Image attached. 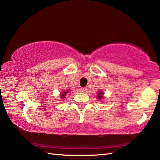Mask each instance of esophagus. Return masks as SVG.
I'll list each match as a JSON object with an SVG mask.
<instances>
[{"mask_svg": "<svg viewBox=\"0 0 160 160\" xmlns=\"http://www.w3.org/2000/svg\"><path fill=\"white\" fill-rule=\"evenodd\" d=\"M80 92H83V93H85L87 91H88V89H87L86 88H80Z\"/></svg>", "mask_w": 160, "mask_h": 160, "instance_id": "esophagus-1", "label": "esophagus"}]
</instances>
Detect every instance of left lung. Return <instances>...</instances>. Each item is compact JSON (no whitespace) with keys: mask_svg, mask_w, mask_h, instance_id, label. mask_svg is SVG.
<instances>
[{"mask_svg":"<svg viewBox=\"0 0 160 160\" xmlns=\"http://www.w3.org/2000/svg\"><path fill=\"white\" fill-rule=\"evenodd\" d=\"M103 93L102 92L98 91V95H97V98H98V99H101V98H103Z\"/></svg>","mask_w":160,"mask_h":160,"instance_id":"1","label":"left lung"}]
</instances>
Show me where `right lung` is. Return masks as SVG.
<instances>
[{"label":"right lung","instance_id":"right-lung-1","mask_svg":"<svg viewBox=\"0 0 160 160\" xmlns=\"http://www.w3.org/2000/svg\"><path fill=\"white\" fill-rule=\"evenodd\" d=\"M68 93V90H66V91L62 92V94H61V97H62V98H64L66 96V94H67Z\"/></svg>","mask_w":160,"mask_h":160}]
</instances>
